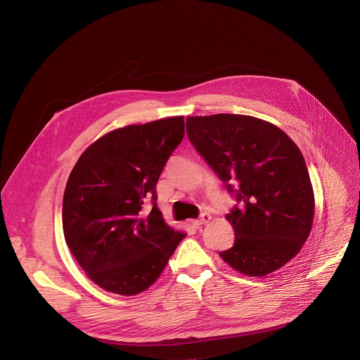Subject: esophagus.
<instances>
[{"label": "esophagus", "instance_id": "1", "mask_svg": "<svg viewBox=\"0 0 360 360\" xmlns=\"http://www.w3.org/2000/svg\"><path fill=\"white\" fill-rule=\"evenodd\" d=\"M212 220V216L209 214V213H202L201 216H200V219H197V220H194L193 221V224L195 226V228H200V226H202V224H207Z\"/></svg>", "mask_w": 360, "mask_h": 360}]
</instances>
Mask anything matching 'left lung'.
Returning a JSON list of instances; mask_svg holds the SVG:
<instances>
[{
	"instance_id": "obj_1",
	"label": "left lung",
	"mask_w": 360,
	"mask_h": 360,
	"mask_svg": "<svg viewBox=\"0 0 360 360\" xmlns=\"http://www.w3.org/2000/svg\"><path fill=\"white\" fill-rule=\"evenodd\" d=\"M186 134L236 200L226 216L235 242L223 261L252 277L281 269L308 239L315 210L297 146L270 122L232 113L188 117Z\"/></svg>"
}]
</instances>
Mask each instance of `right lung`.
<instances>
[{"mask_svg": "<svg viewBox=\"0 0 360 360\" xmlns=\"http://www.w3.org/2000/svg\"><path fill=\"white\" fill-rule=\"evenodd\" d=\"M184 117L128 125L94 141L71 170L63 229L74 258L102 289H148L185 238L165 223L156 185L184 139Z\"/></svg>", "mask_w": 360, "mask_h": 360, "instance_id": "obj_1", "label": "right lung"}]
</instances>
